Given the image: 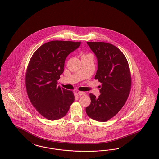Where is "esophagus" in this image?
I'll use <instances>...</instances> for the list:
<instances>
[{"mask_svg": "<svg viewBox=\"0 0 159 159\" xmlns=\"http://www.w3.org/2000/svg\"><path fill=\"white\" fill-rule=\"evenodd\" d=\"M78 94H79L80 96H82V95L86 94V92H78Z\"/></svg>", "mask_w": 159, "mask_h": 159, "instance_id": "34e87169", "label": "esophagus"}]
</instances>
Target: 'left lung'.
<instances>
[{"label":"left lung","mask_w":159,"mask_h":159,"mask_svg":"<svg viewBox=\"0 0 159 159\" xmlns=\"http://www.w3.org/2000/svg\"><path fill=\"white\" fill-rule=\"evenodd\" d=\"M87 44L97 57L94 79L102 85L99 98L89 94L91 103L86 111L91 119L104 122L114 117L126 103L131 89L130 68L125 56L115 46L102 42Z\"/></svg>","instance_id":"obj_1"}]
</instances>
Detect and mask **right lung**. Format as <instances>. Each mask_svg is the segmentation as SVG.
<instances>
[{
    "label": "right lung",
    "mask_w": 159,
    "mask_h": 159,
    "mask_svg": "<svg viewBox=\"0 0 159 159\" xmlns=\"http://www.w3.org/2000/svg\"><path fill=\"white\" fill-rule=\"evenodd\" d=\"M81 42L53 40L40 46L32 55L26 73L29 99L39 113L49 120L66 115L75 100L70 90L57 86L66 58Z\"/></svg>",
    "instance_id": "obj_1"
}]
</instances>
